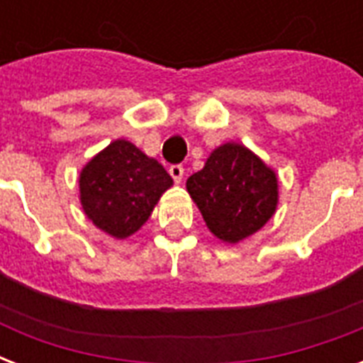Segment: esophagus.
I'll return each mask as SVG.
<instances>
[{
  "label": "esophagus",
  "mask_w": 363,
  "mask_h": 363,
  "mask_svg": "<svg viewBox=\"0 0 363 363\" xmlns=\"http://www.w3.org/2000/svg\"><path fill=\"white\" fill-rule=\"evenodd\" d=\"M169 175L173 177V181L175 182H181L182 177H184V167L179 164H173L169 165Z\"/></svg>",
  "instance_id": "esophagus-1"
}]
</instances>
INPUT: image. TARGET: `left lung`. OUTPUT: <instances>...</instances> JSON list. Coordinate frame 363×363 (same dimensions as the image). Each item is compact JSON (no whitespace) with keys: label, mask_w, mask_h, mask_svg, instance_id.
I'll return each mask as SVG.
<instances>
[{"label":"left lung","mask_w":363,"mask_h":363,"mask_svg":"<svg viewBox=\"0 0 363 363\" xmlns=\"http://www.w3.org/2000/svg\"><path fill=\"white\" fill-rule=\"evenodd\" d=\"M186 188L216 238L239 242L252 235L275 213L277 177L267 165L238 143H226L211 154Z\"/></svg>","instance_id":"left-lung-1"}]
</instances>
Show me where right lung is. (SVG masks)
I'll return each mask as SVG.
<instances>
[{
	"label": "right lung",
	"instance_id": "obj_1",
	"mask_svg": "<svg viewBox=\"0 0 363 363\" xmlns=\"http://www.w3.org/2000/svg\"><path fill=\"white\" fill-rule=\"evenodd\" d=\"M173 179L156 160L118 139L82 169L81 203L90 220L113 238L124 239L148 220Z\"/></svg>",
	"mask_w": 363,
	"mask_h": 363
}]
</instances>
